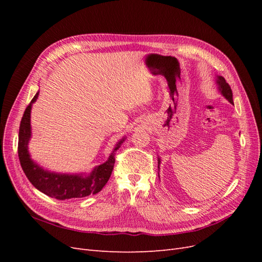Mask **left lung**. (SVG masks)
<instances>
[{
    "mask_svg": "<svg viewBox=\"0 0 262 262\" xmlns=\"http://www.w3.org/2000/svg\"><path fill=\"white\" fill-rule=\"evenodd\" d=\"M215 83L217 85V89L220 91V93L222 94V96H224V98H226L229 102H231L232 105H234V101H233V93L231 87L226 83L225 78L223 76H220L217 75L215 77ZM158 169H160V165H161V158L158 157ZM158 177H160V173H158Z\"/></svg>",
    "mask_w": 262,
    "mask_h": 262,
    "instance_id": "8db88e82",
    "label": "left lung"
}]
</instances>
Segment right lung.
<instances>
[{"label":"right lung","instance_id":"right-lung-1","mask_svg":"<svg viewBox=\"0 0 262 262\" xmlns=\"http://www.w3.org/2000/svg\"><path fill=\"white\" fill-rule=\"evenodd\" d=\"M39 96V91L36 93L30 104L27 106L23 115L19 133H18V157L20 166L26 177L36 189L48 196L58 200L73 199V198H84L90 194H96L104 188L112 175L115 165L116 150L124 142L123 137L116 144L108 160L102 163L90 172L62 173L45 169L37 164L30 156L28 144L31 139L30 113L31 107Z\"/></svg>","mask_w":262,"mask_h":262}]
</instances>
